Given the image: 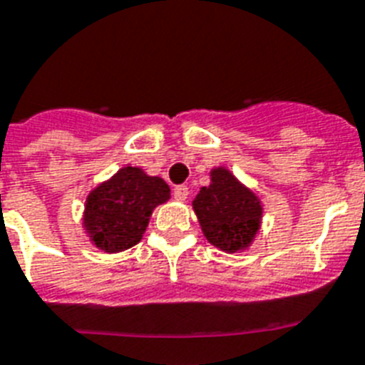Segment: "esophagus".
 <instances>
[{"label":"esophagus","instance_id":"34e87169","mask_svg":"<svg viewBox=\"0 0 365 365\" xmlns=\"http://www.w3.org/2000/svg\"><path fill=\"white\" fill-rule=\"evenodd\" d=\"M173 192H174V198H176V200H185L189 195V187L187 185H176Z\"/></svg>","mask_w":365,"mask_h":365}]
</instances>
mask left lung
I'll return each instance as SVG.
<instances>
[{"label":"left lung","mask_w":365,"mask_h":365,"mask_svg":"<svg viewBox=\"0 0 365 365\" xmlns=\"http://www.w3.org/2000/svg\"><path fill=\"white\" fill-rule=\"evenodd\" d=\"M210 176V185L202 187L192 200L202 232L213 247L225 252L245 250L262 225L259 198L228 168H213Z\"/></svg>","instance_id":"left-lung-1"}]
</instances>
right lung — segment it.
<instances>
[{
	"mask_svg": "<svg viewBox=\"0 0 365 365\" xmlns=\"http://www.w3.org/2000/svg\"><path fill=\"white\" fill-rule=\"evenodd\" d=\"M168 198L165 180L139 167H124L88 192L83 228L100 250L122 252L143 240L152 211Z\"/></svg>",
	"mask_w": 365,
	"mask_h": 365,
	"instance_id": "obj_1",
	"label": "right lung"
}]
</instances>
